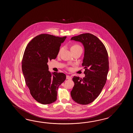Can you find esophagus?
Returning <instances> with one entry per match:
<instances>
[{"mask_svg": "<svg viewBox=\"0 0 133 133\" xmlns=\"http://www.w3.org/2000/svg\"><path fill=\"white\" fill-rule=\"evenodd\" d=\"M66 78L67 79H68V80H71V79H72L71 77L70 76H68V75L66 76Z\"/></svg>", "mask_w": 133, "mask_h": 133, "instance_id": "34e87169", "label": "esophagus"}]
</instances>
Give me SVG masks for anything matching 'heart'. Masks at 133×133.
<instances>
[{"label":"heart","mask_w":133,"mask_h":133,"mask_svg":"<svg viewBox=\"0 0 133 133\" xmlns=\"http://www.w3.org/2000/svg\"><path fill=\"white\" fill-rule=\"evenodd\" d=\"M71 51H74V50H78V49H82V47L79 45L78 44H74L73 45H72L71 46ZM63 50V48H60V49L59 51V54H60L61 51Z\"/></svg>","instance_id":"b5f03b06"}]
</instances>
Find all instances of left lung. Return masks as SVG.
Instances as JSON below:
<instances>
[{"label":"left lung","instance_id":"1","mask_svg":"<svg viewBox=\"0 0 133 133\" xmlns=\"http://www.w3.org/2000/svg\"><path fill=\"white\" fill-rule=\"evenodd\" d=\"M71 40L82 43L85 48L82 65L85 77L74 76L75 85L71 92L74 101L88 105L98 96L106 83L109 70L108 52L98 37L90 33L72 37Z\"/></svg>","mask_w":133,"mask_h":133}]
</instances>
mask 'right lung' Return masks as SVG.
Masks as SVG:
<instances>
[{"mask_svg": "<svg viewBox=\"0 0 133 133\" xmlns=\"http://www.w3.org/2000/svg\"><path fill=\"white\" fill-rule=\"evenodd\" d=\"M66 37L41 34L28 43L22 61V69L31 96L40 103L47 105L56 101L57 89L64 82L63 73L48 71V60L56 58Z\"/></svg>", "mask_w": 133, "mask_h": 133, "instance_id": "1", "label": "right lung"}]
</instances>
